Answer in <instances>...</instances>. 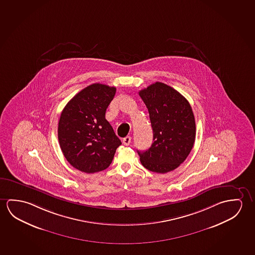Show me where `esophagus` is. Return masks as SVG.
<instances>
[{
    "label": "esophagus",
    "mask_w": 255,
    "mask_h": 255,
    "mask_svg": "<svg viewBox=\"0 0 255 255\" xmlns=\"http://www.w3.org/2000/svg\"><path fill=\"white\" fill-rule=\"evenodd\" d=\"M123 144L126 146H128L130 144V142H131V137L130 136H126L125 138H123Z\"/></svg>",
    "instance_id": "34e87169"
}]
</instances>
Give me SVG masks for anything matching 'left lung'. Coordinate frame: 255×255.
<instances>
[{
    "mask_svg": "<svg viewBox=\"0 0 255 255\" xmlns=\"http://www.w3.org/2000/svg\"><path fill=\"white\" fill-rule=\"evenodd\" d=\"M150 114L153 142L139 151L146 169L165 174L177 168L189 156L196 137V123L185 97L162 82H155L139 91Z\"/></svg>",
    "mask_w": 255,
    "mask_h": 255,
    "instance_id": "1",
    "label": "left lung"
}]
</instances>
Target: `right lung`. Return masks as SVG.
Wrapping results in <instances>:
<instances>
[{
    "label": "right lung",
    "mask_w": 255,
    "mask_h": 255,
    "mask_svg": "<svg viewBox=\"0 0 255 255\" xmlns=\"http://www.w3.org/2000/svg\"><path fill=\"white\" fill-rule=\"evenodd\" d=\"M115 87L94 83L67 103L58 122V141L66 160L87 174L106 169L122 141L105 119Z\"/></svg>",
    "instance_id": "1"
}]
</instances>
